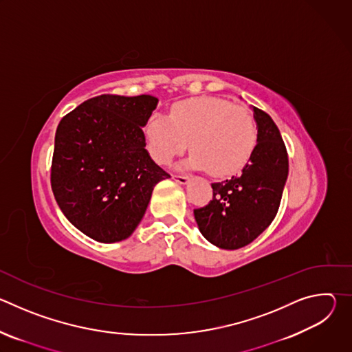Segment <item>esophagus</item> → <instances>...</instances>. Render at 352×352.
Here are the masks:
<instances>
[{
    "mask_svg": "<svg viewBox=\"0 0 352 352\" xmlns=\"http://www.w3.org/2000/svg\"><path fill=\"white\" fill-rule=\"evenodd\" d=\"M173 179L175 181V182H178V184H181V185H185V184H188L189 182V177H186V175H173Z\"/></svg>",
    "mask_w": 352,
    "mask_h": 352,
    "instance_id": "obj_1",
    "label": "esophagus"
}]
</instances>
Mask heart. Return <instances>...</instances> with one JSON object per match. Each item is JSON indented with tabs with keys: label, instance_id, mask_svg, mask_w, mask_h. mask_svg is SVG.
I'll list each match as a JSON object with an SVG mask.
<instances>
[{
	"label": "heart",
	"instance_id": "heart-1",
	"mask_svg": "<svg viewBox=\"0 0 352 352\" xmlns=\"http://www.w3.org/2000/svg\"><path fill=\"white\" fill-rule=\"evenodd\" d=\"M147 148L162 166H168L189 147L185 167L209 170L214 177L239 171L258 143V126L245 107L220 97H195L175 103L170 117L155 114L144 128Z\"/></svg>",
	"mask_w": 352,
	"mask_h": 352
}]
</instances>
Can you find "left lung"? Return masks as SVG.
Wrapping results in <instances>:
<instances>
[{
  "label": "left lung",
  "mask_w": 352,
  "mask_h": 352,
  "mask_svg": "<svg viewBox=\"0 0 352 352\" xmlns=\"http://www.w3.org/2000/svg\"><path fill=\"white\" fill-rule=\"evenodd\" d=\"M258 143L242 173L212 184L213 199L195 209L199 231L221 249H239L256 239L274 220L288 177V155L269 114L252 107Z\"/></svg>",
  "instance_id": "1"
}]
</instances>
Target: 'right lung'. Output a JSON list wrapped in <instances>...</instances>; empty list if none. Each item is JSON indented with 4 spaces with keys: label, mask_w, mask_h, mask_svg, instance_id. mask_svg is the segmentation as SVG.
I'll list each match as a JSON object with an SVG mask.
<instances>
[{
    "label": "right lung",
    "mask_w": 352,
    "mask_h": 352,
    "mask_svg": "<svg viewBox=\"0 0 352 352\" xmlns=\"http://www.w3.org/2000/svg\"><path fill=\"white\" fill-rule=\"evenodd\" d=\"M157 103L150 94H102L58 124L52 189L64 216L94 241L126 239L156 184L170 178L147 153L143 133Z\"/></svg>",
    "instance_id": "right-lung-1"
}]
</instances>
